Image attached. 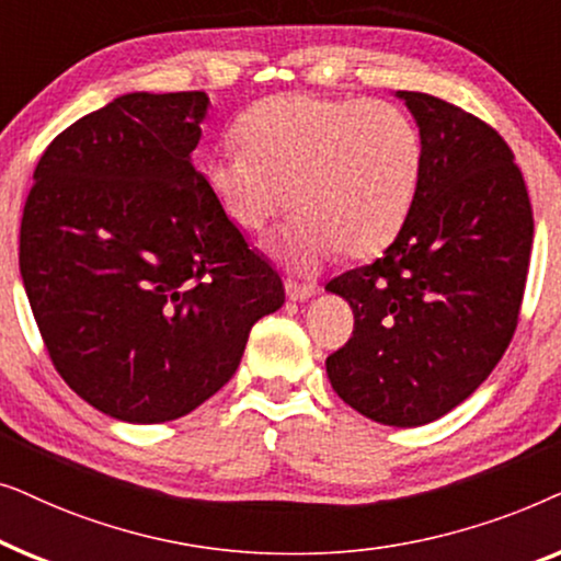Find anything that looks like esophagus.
<instances>
[{"instance_id":"34e87169","label":"esophagus","mask_w":561,"mask_h":561,"mask_svg":"<svg viewBox=\"0 0 561 561\" xmlns=\"http://www.w3.org/2000/svg\"><path fill=\"white\" fill-rule=\"evenodd\" d=\"M286 294L290 301H309L311 296H317V288L306 286V283H296V280H286Z\"/></svg>"}]
</instances>
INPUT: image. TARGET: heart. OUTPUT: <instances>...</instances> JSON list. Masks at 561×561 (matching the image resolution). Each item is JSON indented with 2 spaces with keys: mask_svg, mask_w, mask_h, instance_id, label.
<instances>
[{
  "mask_svg": "<svg viewBox=\"0 0 561 561\" xmlns=\"http://www.w3.org/2000/svg\"><path fill=\"white\" fill-rule=\"evenodd\" d=\"M232 137L240 150L209 158L206 186L248 234H263L294 204L275 255L298 273H313L336 250H386L424 179L419 125L380 99L275 94L244 110Z\"/></svg>",
  "mask_w": 561,
  "mask_h": 561,
  "instance_id": "b5f03b06",
  "label": "heart"
}]
</instances>
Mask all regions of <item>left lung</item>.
I'll return each mask as SVG.
<instances>
[{"label":"left lung","instance_id":"1","mask_svg":"<svg viewBox=\"0 0 561 561\" xmlns=\"http://www.w3.org/2000/svg\"><path fill=\"white\" fill-rule=\"evenodd\" d=\"M396 96L424 137V179L382 257L327 283L355 313L327 375L363 416L405 428L449 413L503 357L534 217L524 175L493 127L421 91Z\"/></svg>","mask_w":561,"mask_h":561}]
</instances>
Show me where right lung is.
Here are the masks:
<instances>
[{"mask_svg":"<svg viewBox=\"0 0 561 561\" xmlns=\"http://www.w3.org/2000/svg\"><path fill=\"white\" fill-rule=\"evenodd\" d=\"M206 110L204 91L117 96L48 145L22 211L20 275L53 365L127 424L202 405L286 301L191 160Z\"/></svg>","mask_w":561,"mask_h":561,"instance_id":"add662e5","label":"right lung"}]
</instances>
